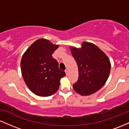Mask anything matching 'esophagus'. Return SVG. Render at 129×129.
<instances>
[{"mask_svg": "<svg viewBox=\"0 0 129 129\" xmlns=\"http://www.w3.org/2000/svg\"><path fill=\"white\" fill-rule=\"evenodd\" d=\"M65 72H66V75H68V70L67 69H66V70H65Z\"/></svg>", "mask_w": 129, "mask_h": 129, "instance_id": "esophagus-1", "label": "esophagus"}]
</instances>
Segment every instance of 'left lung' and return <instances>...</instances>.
Returning a JSON list of instances; mask_svg holds the SVG:
<instances>
[{
  "mask_svg": "<svg viewBox=\"0 0 129 129\" xmlns=\"http://www.w3.org/2000/svg\"><path fill=\"white\" fill-rule=\"evenodd\" d=\"M78 67V81L73 84L76 92L82 96L93 94L102 88L109 78L111 63L109 57L96 45L84 42L81 48L70 47Z\"/></svg>",
  "mask_w": 129,
  "mask_h": 129,
  "instance_id": "left-lung-1",
  "label": "left lung"
}]
</instances>
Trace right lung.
<instances>
[{
  "mask_svg": "<svg viewBox=\"0 0 129 129\" xmlns=\"http://www.w3.org/2000/svg\"><path fill=\"white\" fill-rule=\"evenodd\" d=\"M58 45L45 39L35 41L26 50L20 62L22 75L28 87L39 96H49L58 90L60 79L66 75L52 57Z\"/></svg>",
  "mask_w": 129,
  "mask_h": 129,
  "instance_id": "add662e5",
  "label": "right lung"
}]
</instances>
